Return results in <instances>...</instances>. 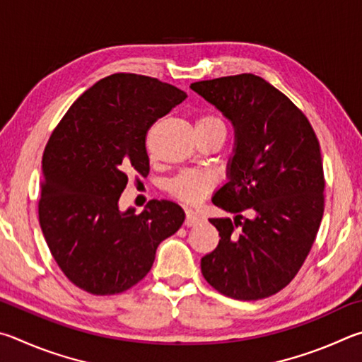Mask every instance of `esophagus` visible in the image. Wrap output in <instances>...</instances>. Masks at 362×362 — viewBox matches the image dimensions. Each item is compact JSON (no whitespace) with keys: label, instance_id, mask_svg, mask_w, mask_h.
<instances>
[{"label":"esophagus","instance_id":"esophagus-1","mask_svg":"<svg viewBox=\"0 0 362 362\" xmlns=\"http://www.w3.org/2000/svg\"><path fill=\"white\" fill-rule=\"evenodd\" d=\"M202 221H204V218H202L197 211L186 210V221H185V224H186L187 227L197 226L199 223H202Z\"/></svg>","mask_w":362,"mask_h":362}]
</instances>
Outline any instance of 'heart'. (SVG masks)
<instances>
[{"label": "heart", "mask_w": 362, "mask_h": 362, "mask_svg": "<svg viewBox=\"0 0 362 362\" xmlns=\"http://www.w3.org/2000/svg\"><path fill=\"white\" fill-rule=\"evenodd\" d=\"M226 129L223 120L211 114L199 116L195 120V130L200 129ZM216 173L211 170H182L168 182V192L175 199L187 205L199 204L216 185Z\"/></svg>", "instance_id": "obj_1"}]
</instances>
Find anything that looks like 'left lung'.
I'll return each instance as SVG.
<instances>
[{"instance_id": "8db88e82", "label": "left lung", "mask_w": 362, "mask_h": 362, "mask_svg": "<svg viewBox=\"0 0 362 362\" xmlns=\"http://www.w3.org/2000/svg\"><path fill=\"white\" fill-rule=\"evenodd\" d=\"M230 120L235 148L213 204L216 250L202 257L221 294L259 300L286 288L305 262L325 213L320 143L299 107L267 81L245 73L191 84ZM248 211L252 216L243 218Z\"/></svg>"}]
</instances>
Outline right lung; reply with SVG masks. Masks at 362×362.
Here are the masks:
<instances>
[{"instance_id": "right-lung-1", "label": "right lung", "mask_w": 362, "mask_h": 362, "mask_svg": "<svg viewBox=\"0 0 362 362\" xmlns=\"http://www.w3.org/2000/svg\"><path fill=\"white\" fill-rule=\"evenodd\" d=\"M186 92L156 78L116 73L74 101L42 156L40 224L50 252L76 286L119 294L148 275L157 246L185 223L180 205L151 200L119 210L129 175L149 173L146 135Z\"/></svg>"}]
</instances>
